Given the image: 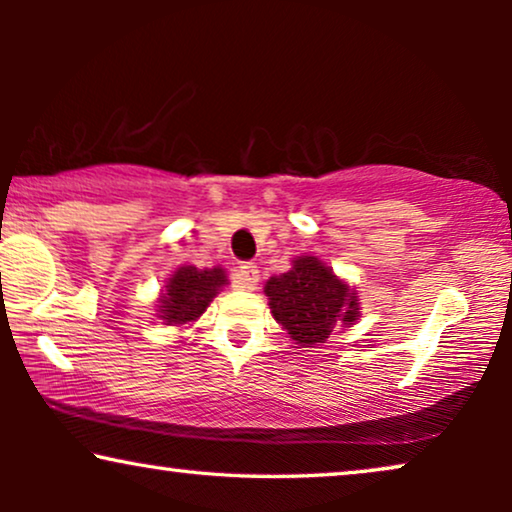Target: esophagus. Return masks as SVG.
Returning <instances> with one entry per match:
<instances>
[{"mask_svg":"<svg viewBox=\"0 0 512 512\" xmlns=\"http://www.w3.org/2000/svg\"><path fill=\"white\" fill-rule=\"evenodd\" d=\"M235 286L242 291H254L258 286V268L254 263H244L240 265L235 275Z\"/></svg>","mask_w":512,"mask_h":512,"instance_id":"esophagus-1","label":"esophagus"}]
</instances>
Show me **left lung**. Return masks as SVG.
I'll return each mask as SVG.
<instances>
[{
  "instance_id": "obj_1",
  "label": "left lung",
  "mask_w": 512,
  "mask_h": 512,
  "mask_svg": "<svg viewBox=\"0 0 512 512\" xmlns=\"http://www.w3.org/2000/svg\"><path fill=\"white\" fill-rule=\"evenodd\" d=\"M270 312L300 347L324 342L338 326L359 317V296L326 263L314 256H298L284 275L265 284Z\"/></svg>"
}]
</instances>
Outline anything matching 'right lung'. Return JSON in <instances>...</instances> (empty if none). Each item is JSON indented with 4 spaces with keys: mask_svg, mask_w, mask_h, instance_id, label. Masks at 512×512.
I'll return each instance as SVG.
<instances>
[{
    "mask_svg": "<svg viewBox=\"0 0 512 512\" xmlns=\"http://www.w3.org/2000/svg\"><path fill=\"white\" fill-rule=\"evenodd\" d=\"M226 284L228 277L223 268L198 270L195 265H181L167 282L163 296L158 298L160 319L172 326L191 324Z\"/></svg>",
    "mask_w": 512,
    "mask_h": 512,
    "instance_id": "1",
    "label": "right lung"
}]
</instances>
